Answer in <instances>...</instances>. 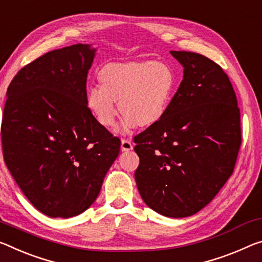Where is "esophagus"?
Wrapping results in <instances>:
<instances>
[{"label":"esophagus","instance_id":"obj_1","mask_svg":"<svg viewBox=\"0 0 262 262\" xmlns=\"http://www.w3.org/2000/svg\"><path fill=\"white\" fill-rule=\"evenodd\" d=\"M133 149V142L128 139H122L121 140V150L122 151H128Z\"/></svg>","mask_w":262,"mask_h":262}]
</instances>
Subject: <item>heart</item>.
<instances>
[{"label":"heart","mask_w":262,"mask_h":262,"mask_svg":"<svg viewBox=\"0 0 262 262\" xmlns=\"http://www.w3.org/2000/svg\"><path fill=\"white\" fill-rule=\"evenodd\" d=\"M98 78L100 86L87 91V107L102 127L112 128L118 118V101L126 129L161 121L171 100L176 80L167 64L150 60L106 64Z\"/></svg>","instance_id":"b5f03b06"}]
</instances>
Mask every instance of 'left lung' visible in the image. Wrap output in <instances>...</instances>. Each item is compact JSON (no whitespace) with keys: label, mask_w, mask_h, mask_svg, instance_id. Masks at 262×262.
Listing matches in <instances>:
<instances>
[{"label":"left lung","mask_w":262,"mask_h":262,"mask_svg":"<svg viewBox=\"0 0 262 262\" xmlns=\"http://www.w3.org/2000/svg\"><path fill=\"white\" fill-rule=\"evenodd\" d=\"M184 76L163 118L134 138L143 202L170 218L197 213L233 172L242 144L233 87L213 60L171 51Z\"/></svg>","instance_id":"obj_1"}]
</instances>
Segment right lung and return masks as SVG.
Instances as JSON below:
<instances>
[{"mask_svg": "<svg viewBox=\"0 0 262 262\" xmlns=\"http://www.w3.org/2000/svg\"><path fill=\"white\" fill-rule=\"evenodd\" d=\"M94 52L87 44L50 51L20 69L7 91L4 162L31 204L51 218L93 204L121 146L87 107Z\"/></svg>", "mask_w": 262, "mask_h": 262, "instance_id": "add662e5", "label": "right lung"}]
</instances>
